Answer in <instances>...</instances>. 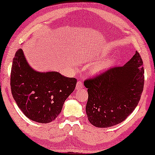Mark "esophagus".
<instances>
[{"mask_svg":"<svg viewBox=\"0 0 155 155\" xmlns=\"http://www.w3.org/2000/svg\"><path fill=\"white\" fill-rule=\"evenodd\" d=\"M83 87H84V86H83L82 82H81V81H78L77 82V84H76V89H82Z\"/></svg>","mask_w":155,"mask_h":155,"instance_id":"1","label":"esophagus"}]
</instances>
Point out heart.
Segmentation results:
<instances>
[{
    "label": "heart",
    "mask_w": 155,
    "mask_h": 155,
    "mask_svg": "<svg viewBox=\"0 0 155 155\" xmlns=\"http://www.w3.org/2000/svg\"><path fill=\"white\" fill-rule=\"evenodd\" d=\"M108 63H102V64H100L98 65H97L96 66H94V68H92V73H95V74H96L97 73H100L103 70L105 69V68L107 67L108 66Z\"/></svg>",
    "instance_id": "obj_1"
}]
</instances>
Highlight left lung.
I'll list each match as a JSON object with an SVG mask.
<instances>
[{
    "label": "left lung",
    "instance_id": "1",
    "mask_svg": "<svg viewBox=\"0 0 155 155\" xmlns=\"http://www.w3.org/2000/svg\"><path fill=\"white\" fill-rule=\"evenodd\" d=\"M88 120L97 127H109L127 118L137 107L144 85V69L139 53L123 66L109 68L84 81Z\"/></svg>",
    "mask_w": 155,
    "mask_h": 155
}]
</instances>
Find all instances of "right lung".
Wrapping results in <instances>:
<instances>
[{"label":"right lung","mask_w":155,"mask_h":155,"mask_svg":"<svg viewBox=\"0 0 155 155\" xmlns=\"http://www.w3.org/2000/svg\"><path fill=\"white\" fill-rule=\"evenodd\" d=\"M77 80L57 71L39 72L28 64L22 49L13 59L12 94L19 109L30 120L40 123L53 121L66 98L74 91Z\"/></svg>","instance_id":"1"}]
</instances>
